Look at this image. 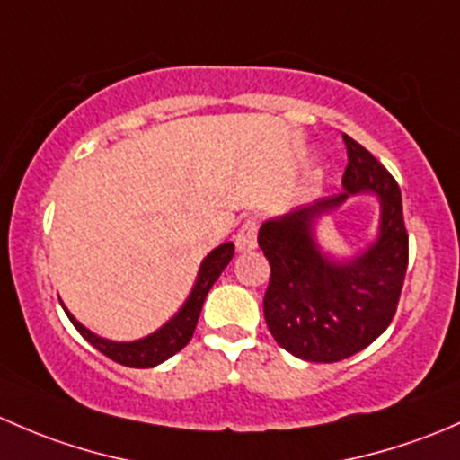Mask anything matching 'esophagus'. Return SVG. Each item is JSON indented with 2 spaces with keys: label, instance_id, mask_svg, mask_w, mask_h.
I'll list each match as a JSON object with an SVG mask.
<instances>
[{
  "label": "esophagus",
  "instance_id": "obj_1",
  "mask_svg": "<svg viewBox=\"0 0 460 460\" xmlns=\"http://www.w3.org/2000/svg\"><path fill=\"white\" fill-rule=\"evenodd\" d=\"M257 219H245V224L241 226V230L236 232V250L239 252H250V250L257 248Z\"/></svg>",
  "mask_w": 460,
  "mask_h": 460
}]
</instances>
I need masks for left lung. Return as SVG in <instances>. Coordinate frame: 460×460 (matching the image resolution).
I'll use <instances>...</instances> for the list:
<instances>
[{"label":"left lung","instance_id":"left-lung-1","mask_svg":"<svg viewBox=\"0 0 460 460\" xmlns=\"http://www.w3.org/2000/svg\"><path fill=\"white\" fill-rule=\"evenodd\" d=\"M343 190L272 217L259 230V245L270 261L265 323L283 349L312 363L343 361L385 332L407 270L399 183L352 137L343 135ZM366 191L379 199V234L357 258L339 262L320 250L315 224L349 196Z\"/></svg>","mask_w":460,"mask_h":460}]
</instances>
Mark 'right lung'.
Listing matches in <instances>:
<instances>
[{"instance_id":"right-lung-1","label":"right lung","mask_w":460,"mask_h":460,"mask_svg":"<svg viewBox=\"0 0 460 460\" xmlns=\"http://www.w3.org/2000/svg\"><path fill=\"white\" fill-rule=\"evenodd\" d=\"M232 254H234V243H221L219 248L212 250L206 259H203L201 265H199L197 281L192 286V292L188 295L186 303L179 307L177 314L170 321H165L164 325L157 330V332L144 336V339L137 341H111L103 339V336L90 332L86 325L79 323L68 310L70 323L79 330V334L88 341L93 348H97L99 352L106 354L112 361L121 363L126 367H155L159 363L168 361L172 354H177L179 349L186 348L190 343L192 334H195L199 314H201L203 301H206L208 292L215 286V281L219 279V274L224 272L226 265L230 263ZM64 305V303H61Z\"/></svg>"}]
</instances>
